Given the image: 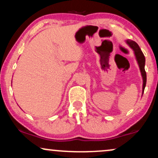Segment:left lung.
<instances>
[{
    "instance_id": "left-lung-1",
    "label": "left lung",
    "mask_w": 158,
    "mask_h": 158,
    "mask_svg": "<svg viewBox=\"0 0 158 158\" xmlns=\"http://www.w3.org/2000/svg\"><path fill=\"white\" fill-rule=\"evenodd\" d=\"M126 44L133 50L136 57V60L137 61V64L139 65V70H140L141 76L143 78V94L144 92L145 87L146 85V73L145 70V63H146V59L143 55L142 50L139 48V45L135 42V41H131V40H126Z\"/></svg>"
}]
</instances>
